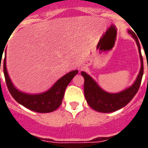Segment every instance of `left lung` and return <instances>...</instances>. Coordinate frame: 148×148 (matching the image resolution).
<instances>
[{
  "instance_id": "8db88e82",
  "label": "left lung",
  "mask_w": 148,
  "mask_h": 148,
  "mask_svg": "<svg viewBox=\"0 0 148 148\" xmlns=\"http://www.w3.org/2000/svg\"><path fill=\"white\" fill-rule=\"evenodd\" d=\"M128 33L136 41L139 48L140 59H141V69L138 75L136 81L132 85V86L124 90L119 93H109L103 91L100 88L92 77L85 72H82V75L84 77V93L89 106L94 110L100 112H112L118 110L127 106L136 94L141 85V81L143 74V57L141 55L140 42L138 41L136 35L134 32L129 30Z\"/></svg>"
}]
</instances>
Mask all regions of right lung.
<instances>
[{"label":"right lung","mask_w":148,"mask_h":148,"mask_svg":"<svg viewBox=\"0 0 148 148\" xmlns=\"http://www.w3.org/2000/svg\"><path fill=\"white\" fill-rule=\"evenodd\" d=\"M0 57L1 58V55ZM3 70H4V74H5V82L8 87V91L11 93L12 97L18 103L26 107L27 109H30L32 111L40 112V113H46V112L55 111L61 106L66 88L73 79V77L78 72L77 71H71L64 75L46 93L37 94V95H30V94H26V93L18 91L12 84L11 81L8 77L7 70H6L5 55L4 62H3Z\"/></svg>","instance_id":"obj_1"}]
</instances>
